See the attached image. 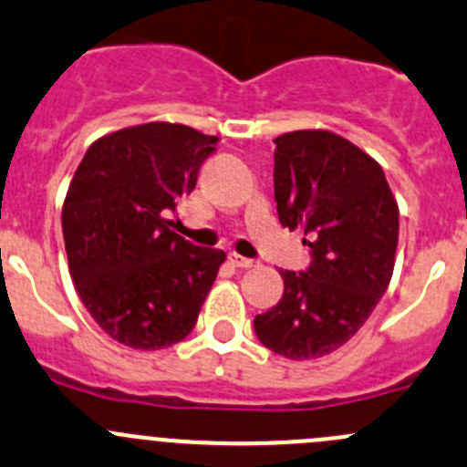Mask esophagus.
Segmentation results:
<instances>
[{
	"label": "esophagus",
	"mask_w": 467,
	"mask_h": 467,
	"mask_svg": "<svg viewBox=\"0 0 467 467\" xmlns=\"http://www.w3.org/2000/svg\"><path fill=\"white\" fill-rule=\"evenodd\" d=\"M230 262H233L234 266H239V269H251V266H257L255 260H251V257H242L237 255V253H230Z\"/></svg>",
	"instance_id": "obj_1"
}]
</instances>
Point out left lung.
<instances>
[{"label": "left lung", "mask_w": 467, "mask_h": 467, "mask_svg": "<svg viewBox=\"0 0 467 467\" xmlns=\"http://www.w3.org/2000/svg\"><path fill=\"white\" fill-rule=\"evenodd\" d=\"M274 196L283 228H301L312 262L280 271L283 298L255 317L274 354H333L368 321L390 285L400 207L377 160L328 130L274 139Z\"/></svg>", "instance_id": "obj_1"}]
</instances>
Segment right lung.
Wrapping results in <instances>:
<instances>
[{
  "mask_svg": "<svg viewBox=\"0 0 467 467\" xmlns=\"http://www.w3.org/2000/svg\"><path fill=\"white\" fill-rule=\"evenodd\" d=\"M216 137L178 123H146L98 139L63 201L67 269L99 328L143 351L193 330L225 253L171 230Z\"/></svg>",
  "mask_w": 467,
  "mask_h": 467,
  "instance_id": "add662e5",
  "label": "right lung"
}]
</instances>
